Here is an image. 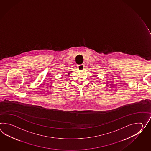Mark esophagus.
<instances>
[{
  "label": "esophagus",
  "instance_id": "obj_1",
  "mask_svg": "<svg viewBox=\"0 0 151 151\" xmlns=\"http://www.w3.org/2000/svg\"><path fill=\"white\" fill-rule=\"evenodd\" d=\"M84 65L83 64H81V65H78V66H77V69H78V70H83L84 69Z\"/></svg>",
  "mask_w": 151,
  "mask_h": 151
}]
</instances>
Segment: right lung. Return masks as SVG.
<instances>
[{"label": "right lung", "instance_id": "add662e5", "mask_svg": "<svg viewBox=\"0 0 151 151\" xmlns=\"http://www.w3.org/2000/svg\"><path fill=\"white\" fill-rule=\"evenodd\" d=\"M69 73H68V76H69Z\"/></svg>", "mask_w": 151, "mask_h": 151}]
</instances>
